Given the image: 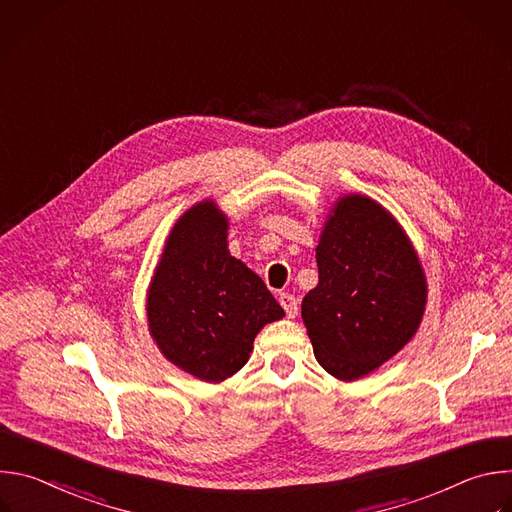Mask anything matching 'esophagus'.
Returning <instances> with one entry per match:
<instances>
[{"mask_svg": "<svg viewBox=\"0 0 512 512\" xmlns=\"http://www.w3.org/2000/svg\"><path fill=\"white\" fill-rule=\"evenodd\" d=\"M279 304L285 310L287 318H296L298 316V300L291 294H279Z\"/></svg>", "mask_w": 512, "mask_h": 512, "instance_id": "esophagus-1", "label": "esophagus"}]
</instances>
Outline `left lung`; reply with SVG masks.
I'll return each mask as SVG.
<instances>
[{"label": "left lung", "instance_id": "8db88e82", "mask_svg": "<svg viewBox=\"0 0 512 512\" xmlns=\"http://www.w3.org/2000/svg\"><path fill=\"white\" fill-rule=\"evenodd\" d=\"M318 285L302 318L322 369L356 381L379 369L417 332L427 281L393 214L362 194L336 200L316 247Z\"/></svg>", "mask_w": 512, "mask_h": 512}]
</instances>
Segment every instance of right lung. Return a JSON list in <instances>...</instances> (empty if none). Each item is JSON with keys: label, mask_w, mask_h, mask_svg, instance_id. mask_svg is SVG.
<instances>
[{"label": "right lung", "mask_w": 512, "mask_h": 512, "mask_svg": "<svg viewBox=\"0 0 512 512\" xmlns=\"http://www.w3.org/2000/svg\"><path fill=\"white\" fill-rule=\"evenodd\" d=\"M229 218L212 200L172 227L148 289V326L178 369L221 383L245 367L259 330L285 316L263 279L229 253Z\"/></svg>", "instance_id": "add662e5"}]
</instances>
